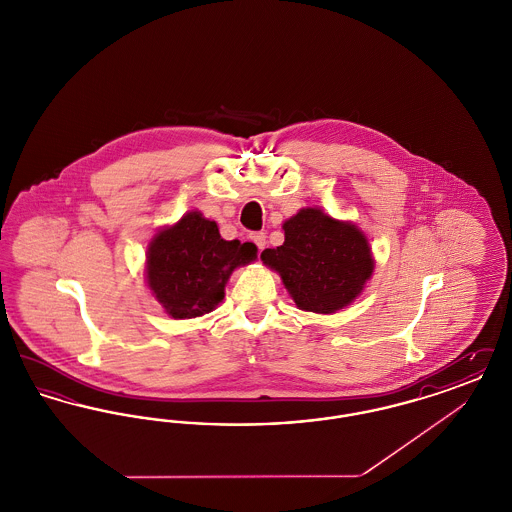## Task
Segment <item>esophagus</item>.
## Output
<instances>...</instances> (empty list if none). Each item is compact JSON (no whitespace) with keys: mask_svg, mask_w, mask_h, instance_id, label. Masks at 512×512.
Wrapping results in <instances>:
<instances>
[{"mask_svg":"<svg viewBox=\"0 0 512 512\" xmlns=\"http://www.w3.org/2000/svg\"><path fill=\"white\" fill-rule=\"evenodd\" d=\"M251 240H253V244L259 247V251H263V249H265V245H267V236H265L263 232H255V234H251Z\"/></svg>","mask_w":512,"mask_h":512,"instance_id":"1","label":"esophagus"}]
</instances>
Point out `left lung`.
Instances as JSON below:
<instances>
[{
	"label": "left lung",
	"instance_id": "1",
	"mask_svg": "<svg viewBox=\"0 0 512 512\" xmlns=\"http://www.w3.org/2000/svg\"><path fill=\"white\" fill-rule=\"evenodd\" d=\"M284 244L261 259L276 270L301 311L332 315L353 303L374 270L365 234L317 207L284 222Z\"/></svg>",
	"mask_w": 512,
	"mask_h": 512
}]
</instances>
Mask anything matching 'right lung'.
Instances as JSON below:
<instances>
[{
  "label": "right lung",
  "instance_id": "right-lung-1",
  "mask_svg": "<svg viewBox=\"0 0 512 512\" xmlns=\"http://www.w3.org/2000/svg\"><path fill=\"white\" fill-rule=\"evenodd\" d=\"M255 259V244L222 240L215 220L190 211L149 242L147 286L169 317H201L224 299L234 268Z\"/></svg>",
  "mask_w": 512,
  "mask_h": 512
}]
</instances>
